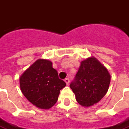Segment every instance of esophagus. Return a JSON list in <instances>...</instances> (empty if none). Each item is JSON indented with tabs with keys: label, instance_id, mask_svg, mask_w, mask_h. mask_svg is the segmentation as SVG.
Wrapping results in <instances>:
<instances>
[{
	"label": "esophagus",
	"instance_id": "34e87169",
	"mask_svg": "<svg viewBox=\"0 0 129 129\" xmlns=\"http://www.w3.org/2000/svg\"><path fill=\"white\" fill-rule=\"evenodd\" d=\"M64 81H65V82L66 83V84H67V85H68V84H70V79H68V78H66V79H65Z\"/></svg>",
	"mask_w": 129,
	"mask_h": 129
}]
</instances>
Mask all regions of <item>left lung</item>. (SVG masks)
<instances>
[{
    "label": "left lung",
    "mask_w": 129,
    "mask_h": 129,
    "mask_svg": "<svg viewBox=\"0 0 129 129\" xmlns=\"http://www.w3.org/2000/svg\"><path fill=\"white\" fill-rule=\"evenodd\" d=\"M111 75L94 56L81 62L75 80L70 85L77 102L84 107L99 102L108 91Z\"/></svg>",
    "instance_id": "obj_1"
}]
</instances>
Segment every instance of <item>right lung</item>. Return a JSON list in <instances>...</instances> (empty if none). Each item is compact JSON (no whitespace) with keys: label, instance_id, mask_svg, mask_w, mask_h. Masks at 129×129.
<instances>
[{"label":"right lung","instance_id":"obj_1","mask_svg":"<svg viewBox=\"0 0 129 129\" xmlns=\"http://www.w3.org/2000/svg\"><path fill=\"white\" fill-rule=\"evenodd\" d=\"M21 92L27 100L41 109H49L58 100L60 90L66 84L48 59H39L20 77Z\"/></svg>","mask_w":129,"mask_h":129}]
</instances>
